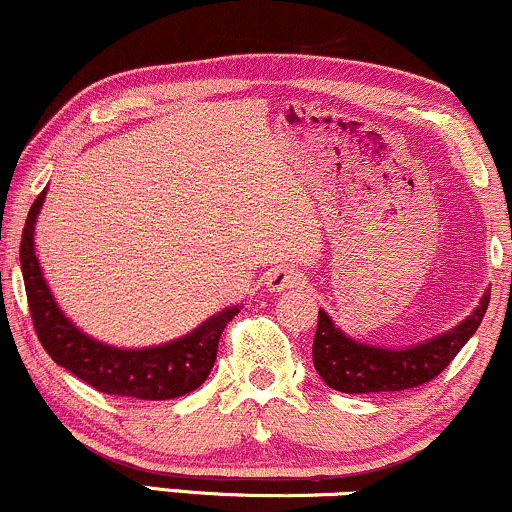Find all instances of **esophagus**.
Returning a JSON list of instances; mask_svg holds the SVG:
<instances>
[{
  "mask_svg": "<svg viewBox=\"0 0 512 512\" xmlns=\"http://www.w3.org/2000/svg\"><path fill=\"white\" fill-rule=\"evenodd\" d=\"M301 285H304V275L294 268H273L266 277L268 292H287Z\"/></svg>",
  "mask_w": 512,
  "mask_h": 512,
  "instance_id": "obj_1",
  "label": "esophagus"
}]
</instances>
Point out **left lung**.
Returning <instances> with one entry per match:
<instances>
[{
  "instance_id": "left-lung-1",
  "label": "left lung",
  "mask_w": 512,
  "mask_h": 512,
  "mask_svg": "<svg viewBox=\"0 0 512 512\" xmlns=\"http://www.w3.org/2000/svg\"><path fill=\"white\" fill-rule=\"evenodd\" d=\"M489 306V292L482 294L475 311L456 327L425 339V342L391 349L358 342L323 308L318 311V330L313 339V365L330 389L344 394H370V391H401L434 380L456 353L477 332Z\"/></svg>"
}]
</instances>
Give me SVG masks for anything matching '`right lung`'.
<instances>
[{
  "label": "right lung",
  "instance_id": "obj_1",
  "mask_svg": "<svg viewBox=\"0 0 512 512\" xmlns=\"http://www.w3.org/2000/svg\"><path fill=\"white\" fill-rule=\"evenodd\" d=\"M47 189L30 206L21 239V270L28 294L30 315L37 337L52 361L90 387L111 396L142 401H166L185 396L206 382L216 363L218 339L225 325L242 306H230L204 320L185 337L173 342L147 346V349H121L99 342L82 332L61 311L52 289L44 280L40 261L35 254V225L40 216Z\"/></svg>",
  "mask_w": 512,
  "mask_h": 512
}]
</instances>
